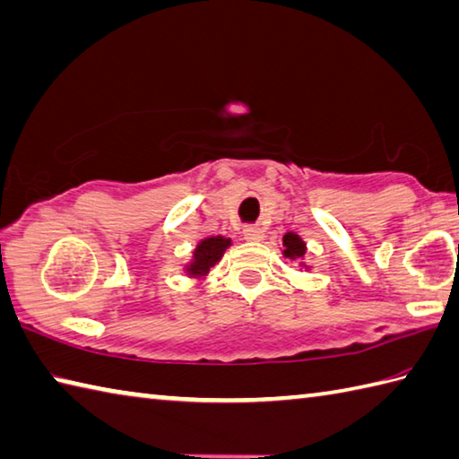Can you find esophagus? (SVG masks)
Here are the masks:
<instances>
[{"label": "esophagus", "instance_id": "1", "mask_svg": "<svg viewBox=\"0 0 459 459\" xmlns=\"http://www.w3.org/2000/svg\"><path fill=\"white\" fill-rule=\"evenodd\" d=\"M243 237L247 240H253V243H258V240H263V229L256 227V224H248V227H245L243 230Z\"/></svg>", "mask_w": 459, "mask_h": 459}]
</instances>
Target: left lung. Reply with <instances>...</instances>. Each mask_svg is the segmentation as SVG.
I'll use <instances>...</instances> for the list:
<instances>
[{"instance_id": "1", "label": "left lung", "mask_w": 459, "mask_h": 459, "mask_svg": "<svg viewBox=\"0 0 459 459\" xmlns=\"http://www.w3.org/2000/svg\"><path fill=\"white\" fill-rule=\"evenodd\" d=\"M282 247H285V256L289 258H301L305 255L303 240L293 235V232H287V235L282 237Z\"/></svg>"}]
</instances>
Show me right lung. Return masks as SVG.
I'll return each instance as SVG.
<instances>
[{
    "label": "right lung",
    "instance_id": "1",
    "mask_svg": "<svg viewBox=\"0 0 459 459\" xmlns=\"http://www.w3.org/2000/svg\"><path fill=\"white\" fill-rule=\"evenodd\" d=\"M229 245H230V240L222 238V237L203 240V243L198 245V248L195 251V263L190 264L188 273H196V274L206 273L211 266H214L221 261L224 248H227Z\"/></svg>",
    "mask_w": 459,
    "mask_h": 459
}]
</instances>
